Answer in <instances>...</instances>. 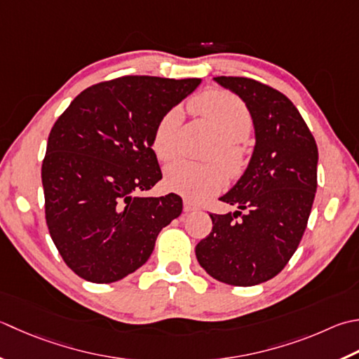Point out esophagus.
Wrapping results in <instances>:
<instances>
[{"label":"esophagus","instance_id":"esophagus-1","mask_svg":"<svg viewBox=\"0 0 359 359\" xmlns=\"http://www.w3.org/2000/svg\"><path fill=\"white\" fill-rule=\"evenodd\" d=\"M196 210H199L198 203H194L189 199H184V212L185 213H191V212H196Z\"/></svg>","mask_w":359,"mask_h":359}]
</instances>
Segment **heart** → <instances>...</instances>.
Segmentation results:
<instances>
[{
	"mask_svg": "<svg viewBox=\"0 0 359 359\" xmlns=\"http://www.w3.org/2000/svg\"><path fill=\"white\" fill-rule=\"evenodd\" d=\"M191 107L215 124L221 135V143L215 156L219 157L230 172L241 170L245 160L241 140L249 135L252 116L245 104L226 90H207L194 97ZM180 110L171 109L158 119L152 132L151 146L157 158L170 161L177 156V129ZM224 184L221 166L215 163L202 165L194 161H174L165 170V185L174 193L184 194L189 199L201 201L216 193Z\"/></svg>",
	"mask_w": 359,
	"mask_h": 359,
	"instance_id": "b5f03b06",
	"label": "heart"
}]
</instances>
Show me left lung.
Returning <instances> with one entry per match:
<instances>
[{"label":"left lung","instance_id":"8db88e82","mask_svg":"<svg viewBox=\"0 0 359 359\" xmlns=\"http://www.w3.org/2000/svg\"><path fill=\"white\" fill-rule=\"evenodd\" d=\"M215 81L245 102L255 147L241 179L221 198L238 210L210 215L213 229L196 257L219 282L254 286L276 277L299 248L318 188V144L278 90L249 77Z\"/></svg>","mask_w":359,"mask_h":359}]
</instances>
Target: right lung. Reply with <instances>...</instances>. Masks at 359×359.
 I'll list each match as a JSON object with an SVG mask.
<instances>
[{"label": "right lung", "instance_id": "1", "mask_svg": "<svg viewBox=\"0 0 359 359\" xmlns=\"http://www.w3.org/2000/svg\"><path fill=\"white\" fill-rule=\"evenodd\" d=\"M201 79L123 76L77 95L54 123L41 165L46 226L63 262L114 283L151 257L182 198L143 194L161 179L152 132Z\"/></svg>", "mask_w": 359, "mask_h": 359}]
</instances>
